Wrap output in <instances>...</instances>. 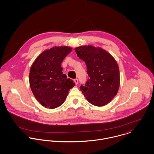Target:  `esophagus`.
Instances as JSON below:
<instances>
[{"label":"esophagus","mask_w":154,"mask_h":154,"mask_svg":"<svg viewBox=\"0 0 154 154\" xmlns=\"http://www.w3.org/2000/svg\"><path fill=\"white\" fill-rule=\"evenodd\" d=\"M74 82L75 83L76 85H77L78 84V79H74Z\"/></svg>","instance_id":"34e87169"}]
</instances>
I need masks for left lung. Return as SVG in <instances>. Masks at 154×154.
Returning <instances> with one entry per match:
<instances>
[{
  "instance_id": "obj_1",
  "label": "left lung",
  "mask_w": 154,
  "mask_h": 154,
  "mask_svg": "<svg viewBox=\"0 0 154 154\" xmlns=\"http://www.w3.org/2000/svg\"><path fill=\"white\" fill-rule=\"evenodd\" d=\"M77 56L85 62L89 78L80 87L94 106H104L116 95L120 86V72L114 57L106 50L92 45L75 48Z\"/></svg>"
}]
</instances>
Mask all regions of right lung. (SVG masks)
<instances>
[{
    "instance_id": "1",
    "label": "right lung",
    "mask_w": 154,
    "mask_h": 154,
    "mask_svg": "<svg viewBox=\"0 0 154 154\" xmlns=\"http://www.w3.org/2000/svg\"><path fill=\"white\" fill-rule=\"evenodd\" d=\"M72 50L68 46L54 47L45 50L31 67L29 81L37 100L50 109L60 106L75 83L63 73L61 63Z\"/></svg>"
}]
</instances>
